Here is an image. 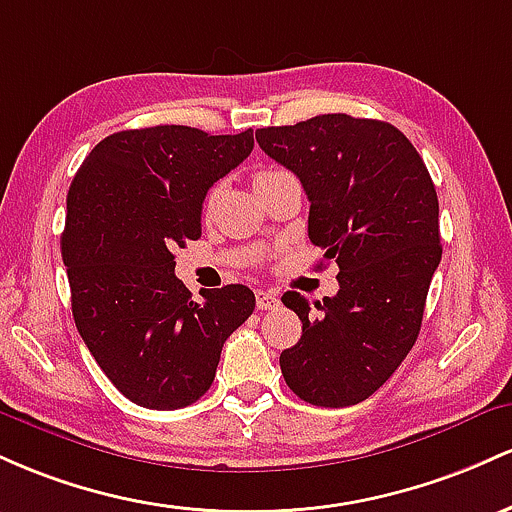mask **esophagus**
<instances>
[{
	"label": "esophagus",
	"instance_id": "34e87169",
	"mask_svg": "<svg viewBox=\"0 0 512 512\" xmlns=\"http://www.w3.org/2000/svg\"><path fill=\"white\" fill-rule=\"evenodd\" d=\"M256 307L261 312H268V309H278L280 307V297L275 295L273 290H258L256 292Z\"/></svg>",
	"mask_w": 512,
	"mask_h": 512
}]
</instances>
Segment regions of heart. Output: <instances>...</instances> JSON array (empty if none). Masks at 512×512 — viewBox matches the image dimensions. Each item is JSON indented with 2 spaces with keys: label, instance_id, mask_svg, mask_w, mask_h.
<instances>
[{
  "label": "heart",
  "instance_id": "heart-1",
  "mask_svg": "<svg viewBox=\"0 0 512 512\" xmlns=\"http://www.w3.org/2000/svg\"><path fill=\"white\" fill-rule=\"evenodd\" d=\"M271 174H275V169H271V171H258V174L254 176V183L268 179V176H271ZM215 198H217V191H210V195H208V205H212V200H215Z\"/></svg>",
  "mask_w": 512,
  "mask_h": 512
}]
</instances>
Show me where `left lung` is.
Instances as JSON below:
<instances>
[{
    "label": "left lung",
    "mask_w": 512,
    "mask_h": 512,
    "mask_svg": "<svg viewBox=\"0 0 512 512\" xmlns=\"http://www.w3.org/2000/svg\"><path fill=\"white\" fill-rule=\"evenodd\" d=\"M256 140L302 181L309 239L338 266V292L324 302L283 295L302 338L280 353V370L307 404H360L394 375L421 331L442 256L433 179L409 137L384 120L326 113L261 128Z\"/></svg>",
    "instance_id": "8db88e82"
}]
</instances>
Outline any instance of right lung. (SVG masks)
Returning <instances> with one entry per match:
<instances>
[{
  "label": "right lung",
  "mask_w": 512,
  "mask_h": 512,
  "mask_svg": "<svg viewBox=\"0 0 512 512\" xmlns=\"http://www.w3.org/2000/svg\"><path fill=\"white\" fill-rule=\"evenodd\" d=\"M251 149V128L154 125L108 135L74 176L62 232L74 324L132 404L174 411L198 401L225 341L254 312L246 285L203 290L195 302L174 273V251L200 237L210 186Z\"/></svg>",
  "instance_id": "1"
}]
</instances>
